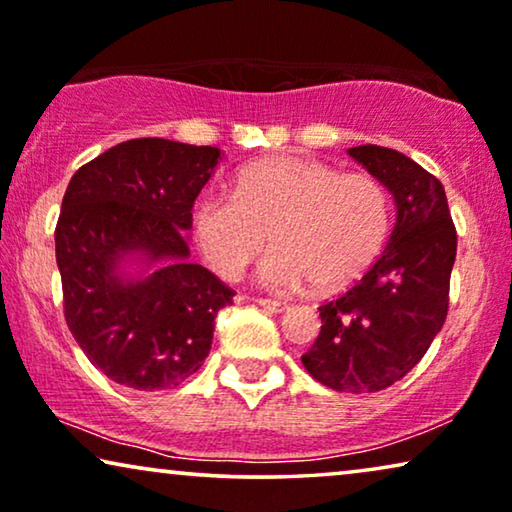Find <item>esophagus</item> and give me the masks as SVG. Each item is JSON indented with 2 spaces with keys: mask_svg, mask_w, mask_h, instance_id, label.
<instances>
[{
  "mask_svg": "<svg viewBox=\"0 0 512 512\" xmlns=\"http://www.w3.org/2000/svg\"><path fill=\"white\" fill-rule=\"evenodd\" d=\"M256 303L261 305L263 310H268V312H275V314H277V312H284L286 307H289V305H286V303H282V300H272V298H258Z\"/></svg>",
  "mask_w": 512,
  "mask_h": 512,
  "instance_id": "34e87169",
  "label": "esophagus"
}]
</instances>
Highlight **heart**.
Returning <instances> with one entry per match:
<instances>
[{"instance_id":"1","label":"heart","mask_w":512,"mask_h":512,"mask_svg":"<svg viewBox=\"0 0 512 512\" xmlns=\"http://www.w3.org/2000/svg\"><path fill=\"white\" fill-rule=\"evenodd\" d=\"M389 223L387 188L375 177L298 156L249 163L233 193L207 191L191 207L193 240L223 279L240 277L270 237L275 251L258 279L279 291L354 282L382 251Z\"/></svg>"}]
</instances>
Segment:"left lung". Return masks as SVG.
I'll return each instance as SVG.
<instances>
[{"label":"left lung","mask_w":512,"mask_h":512,"mask_svg":"<svg viewBox=\"0 0 512 512\" xmlns=\"http://www.w3.org/2000/svg\"><path fill=\"white\" fill-rule=\"evenodd\" d=\"M347 153L394 195L396 223L366 275L319 307L303 366L328 389L373 394L408 375L443 328L457 230L443 184L415 160L375 144Z\"/></svg>","instance_id":"left-lung-1"}]
</instances>
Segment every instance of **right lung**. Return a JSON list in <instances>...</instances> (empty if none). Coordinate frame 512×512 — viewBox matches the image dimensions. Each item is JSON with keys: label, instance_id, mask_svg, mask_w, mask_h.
Here are the masks:
<instances>
[{"label": "right lung", "instance_id": "obj_1", "mask_svg": "<svg viewBox=\"0 0 512 512\" xmlns=\"http://www.w3.org/2000/svg\"><path fill=\"white\" fill-rule=\"evenodd\" d=\"M216 146L144 137L76 170L55 226L65 319L109 380L137 391L179 387L205 363L214 319L233 303L188 261L191 207L219 165ZM147 270L132 278L122 263Z\"/></svg>", "mask_w": 512, "mask_h": 512}]
</instances>
